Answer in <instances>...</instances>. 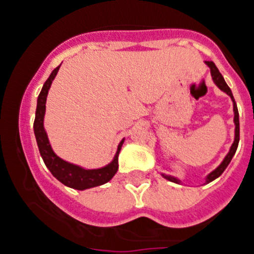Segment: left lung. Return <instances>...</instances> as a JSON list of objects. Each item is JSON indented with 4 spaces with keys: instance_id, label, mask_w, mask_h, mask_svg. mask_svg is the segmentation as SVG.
Masks as SVG:
<instances>
[{
    "instance_id": "obj_1",
    "label": "left lung",
    "mask_w": 254,
    "mask_h": 254,
    "mask_svg": "<svg viewBox=\"0 0 254 254\" xmlns=\"http://www.w3.org/2000/svg\"><path fill=\"white\" fill-rule=\"evenodd\" d=\"M205 64L208 65V67L210 68V74H212V78L213 81H214V84L217 85V86L221 89L222 91H225L226 94L230 95V98L232 99V103H234V123H235V139H234V143H232L231 148H230L229 153L226 155V157L223 159V161L221 164H219L218 167L216 168V169L213 170L212 173H209L208 176H206L205 178V183H209L212 182V181H214L216 178H218L221 174L225 172V169L227 168V165L230 164V161H231L232 156L235 155L236 152V148H238V144H239V131H240V127H239V112H238V107H236V102L235 99H234V95H232V91L231 89L229 87V85L226 84L225 78H223V76L221 74V72L218 71V68L216 67V64L213 63L212 61L205 62ZM161 176L164 177V178H167L168 181H170V182H174V183H181L180 180H177L176 177H172V176H165V174H161Z\"/></svg>"
}]
</instances>
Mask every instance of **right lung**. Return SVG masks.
Returning a JSON list of instances; mask_svg holds the SVG:
<instances>
[{"mask_svg":"<svg viewBox=\"0 0 254 254\" xmlns=\"http://www.w3.org/2000/svg\"><path fill=\"white\" fill-rule=\"evenodd\" d=\"M59 67L61 65L55 68L54 71L51 72L48 80L45 81L41 93L37 98V108H36L33 130H35L40 155H41L45 165L48 167L51 174L67 187H71V189L74 190H86L91 189V187L101 186V185H104V183H107L108 181L112 180V177L116 174L117 169H119V153H120L124 139L119 143L114 160L108 165L99 168V169H84V168L78 167V165L64 161V160L55 155V152L50 146V142H49L48 134L45 131L44 117L45 110H46V97H48L51 82L58 73Z\"/></svg>","mask_w":254,"mask_h":254,"instance_id":"add662e5","label":"right lung"}]
</instances>
